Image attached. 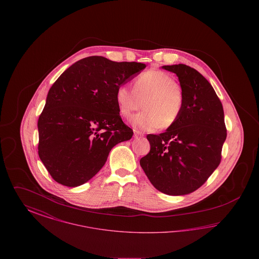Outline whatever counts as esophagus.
I'll list each match as a JSON object with an SVG mask.
<instances>
[{"label":"esophagus","instance_id":"34e87169","mask_svg":"<svg viewBox=\"0 0 259 259\" xmlns=\"http://www.w3.org/2000/svg\"><path fill=\"white\" fill-rule=\"evenodd\" d=\"M144 136V133H142V132H140V131H134V137L135 138H139V137H143Z\"/></svg>","mask_w":259,"mask_h":259}]
</instances>
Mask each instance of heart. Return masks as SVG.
I'll list each match as a JSON object with an SVG mask.
<instances>
[{
  "label": "heart",
  "mask_w": 259,
  "mask_h": 259,
  "mask_svg": "<svg viewBox=\"0 0 259 259\" xmlns=\"http://www.w3.org/2000/svg\"><path fill=\"white\" fill-rule=\"evenodd\" d=\"M115 102L125 119L133 117V126L142 131L169 129L177 123L185 110V93L171 74L161 70H148L138 75L134 88L120 84L116 88Z\"/></svg>",
  "instance_id": "1"
}]
</instances>
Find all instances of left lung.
I'll return each mask as SVG.
<instances>
[{
    "instance_id": "8db88e82",
    "label": "left lung",
    "mask_w": 259,
    "mask_h": 259,
    "mask_svg": "<svg viewBox=\"0 0 259 259\" xmlns=\"http://www.w3.org/2000/svg\"><path fill=\"white\" fill-rule=\"evenodd\" d=\"M178 75L185 93L180 120L159 135L148 134L140 164L152 185L168 195H185L204 185L222 160L226 127L222 102L209 81L184 64L163 66Z\"/></svg>"
}]
</instances>
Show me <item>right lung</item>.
Here are the masks:
<instances>
[{
    "mask_svg": "<svg viewBox=\"0 0 259 259\" xmlns=\"http://www.w3.org/2000/svg\"><path fill=\"white\" fill-rule=\"evenodd\" d=\"M145 68L143 63L90 56L53 83L37 121V150L55 182L70 187L85 184L105 165L111 148L132 138L115 92Z\"/></svg>",
    "mask_w": 259,
    "mask_h": 259,
    "instance_id": "1",
    "label": "right lung"
}]
</instances>
